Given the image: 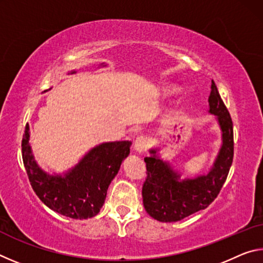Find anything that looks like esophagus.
Segmentation results:
<instances>
[{"label": "esophagus", "instance_id": "obj_1", "mask_svg": "<svg viewBox=\"0 0 263 263\" xmlns=\"http://www.w3.org/2000/svg\"><path fill=\"white\" fill-rule=\"evenodd\" d=\"M133 148H135L136 152L142 153L146 149V138L144 136L138 137L135 140V145H133Z\"/></svg>", "mask_w": 263, "mask_h": 263}]
</instances>
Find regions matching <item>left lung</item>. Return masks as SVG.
I'll list each match as a JSON object with an SVG mask.
<instances>
[{
  "label": "left lung",
  "instance_id": "obj_1",
  "mask_svg": "<svg viewBox=\"0 0 263 263\" xmlns=\"http://www.w3.org/2000/svg\"><path fill=\"white\" fill-rule=\"evenodd\" d=\"M209 112L216 116L221 132V145L206 174L182 179V174L160 158V148H151L144 160L147 177L142 185V202L148 215L159 221L182 220L215 201L229 175L233 161V124L212 81Z\"/></svg>",
  "mask_w": 263,
  "mask_h": 263
}]
</instances>
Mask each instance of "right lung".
Listing matches in <instances>:
<instances>
[{"label":"right lung","mask_w":263,"mask_h":263,"mask_svg":"<svg viewBox=\"0 0 263 263\" xmlns=\"http://www.w3.org/2000/svg\"><path fill=\"white\" fill-rule=\"evenodd\" d=\"M29 140L30 127L26 125L22 155L31 186L46 206L73 219H88L100 212L111 181L130 154L132 144L128 140L102 142L64 174H50L34 160Z\"/></svg>","instance_id":"right-lung-1"}]
</instances>
